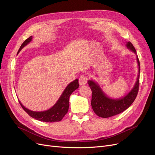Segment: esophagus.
<instances>
[{
  "label": "esophagus",
  "instance_id": "obj_1",
  "mask_svg": "<svg viewBox=\"0 0 155 155\" xmlns=\"http://www.w3.org/2000/svg\"><path fill=\"white\" fill-rule=\"evenodd\" d=\"M87 77L85 75H83L81 76L79 79V83L80 85H84L87 83Z\"/></svg>",
  "mask_w": 155,
  "mask_h": 155
}]
</instances>
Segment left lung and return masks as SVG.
Listing matches in <instances>:
<instances>
[{
    "mask_svg": "<svg viewBox=\"0 0 155 155\" xmlns=\"http://www.w3.org/2000/svg\"><path fill=\"white\" fill-rule=\"evenodd\" d=\"M127 49L133 51L136 55L138 65V74L135 84L130 91L124 97L119 98H112L107 96L101 88L99 84L93 79L87 81V84L92 91L91 104L94 112L102 118H108L122 113L128 108L135 100L139 90L140 63L133 45L128 41L126 43Z\"/></svg>",
    "mask_w": 155,
    "mask_h": 155,
    "instance_id": "obj_1",
    "label": "left lung"
}]
</instances>
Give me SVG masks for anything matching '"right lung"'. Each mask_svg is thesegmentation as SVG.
I'll return each instance as SVG.
<instances>
[{
	"instance_id": "add662e5",
	"label": "right lung",
	"mask_w": 155,
	"mask_h": 155,
	"mask_svg": "<svg viewBox=\"0 0 155 155\" xmlns=\"http://www.w3.org/2000/svg\"><path fill=\"white\" fill-rule=\"evenodd\" d=\"M33 36H31L30 37L26 39L22 45H21L18 54L23 49L25 46H26L28 43L32 41ZM78 79L74 80L73 81L70 83L67 87L65 88V90L62 92V94L59 98L58 99L57 102L54 104L53 107L50 108L45 110V111H40L36 112L33 110H29L26 108L21 102L19 100L21 106L24 109L25 111L33 119L36 120H38L40 121L45 122H54L61 121L65 115L67 114L69 107V98L73 91H74L76 89L79 87Z\"/></svg>"
}]
</instances>
